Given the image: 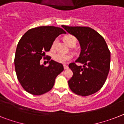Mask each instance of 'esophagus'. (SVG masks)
I'll return each mask as SVG.
<instances>
[{
    "label": "esophagus",
    "instance_id": "esophagus-1",
    "mask_svg": "<svg viewBox=\"0 0 124 124\" xmlns=\"http://www.w3.org/2000/svg\"><path fill=\"white\" fill-rule=\"evenodd\" d=\"M64 69H67L69 68L68 65H64Z\"/></svg>",
    "mask_w": 124,
    "mask_h": 124
}]
</instances>
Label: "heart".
I'll list each match as a JSON object with an SVG mask.
<instances>
[{
	"instance_id": "obj_1",
	"label": "heart",
	"mask_w": 124,
	"mask_h": 124,
	"mask_svg": "<svg viewBox=\"0 0 124 124\" xmlns=\"http://www.w3.org/2000/svg\"><path fill=\"white\" fill-rule=\"evenodd\" d=\"M65 41L67 42V44L70 46H75L76 45L77 39L75 36L73 35H67L65 36L64 38ZM57 42V39H55V41L53 42L52 47L54 48L55 46V45ZM53 59H54L55 62H59V63H65V62L70 61L72 59V56L70 55H65V54H62V53L58 52L55 54L53 55Z\"/></svg>"
}]
</instances>
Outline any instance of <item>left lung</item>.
Segmentation results:
<instances>
[{"instance_id":"left-lung-1","label":"left lung","mask_w":124,"mask_h":124,"mask_svg":"<svg viewBox=\"0 0 124 124\" xmlns=\"http://www.w3.org/2000/svg\"><path fill=\"white\" fill-rule=\"evenodd\" d=\"M62 26L76 37L81 48L79 58L69 65L73 72L68 81L69 88L78 95L94 94L102 88L110 70V52L107 43L101 35L89 27ZM76 62L83 65L78 66Z\"/></svg>"}]
</instances>
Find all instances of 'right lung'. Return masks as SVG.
Masks as SVG:
<instances>
[{
	"mask_svg": "<svg viewBox=\"0 0 124 124\" xmlns=\"http://www.w3.org/2000/svg\"><path fill=\"white\" fill-rule=\"evenodd\" d=\"M65 33L60 28L48 26L30 29L22 36L16 51L14 65L17 79L25 91L41 95L52 89L56 77L64 70L63 65L51 60L45 67L39 62L45 59V52L50 50L55 38Z\"/></svg>",
	"mask_w": 124,
	"mask_h": 124,
	"instance_id": "1",
	"label": "right lung"
}]
</instances>
